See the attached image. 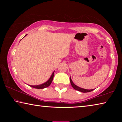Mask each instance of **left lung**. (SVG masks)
I'll list each match as a JSON object with an SVG mask.
<instances>
[{
    "label": "left lung",
    "instance_id": "8db88e82",
    "mask_svg": "<svg viewBox=\"0 0 122 122\" xmlns=\"http://www.w3.org/2000/svg\"><path fill=\"white\" fill-rule=\"evenodd\" d=\"M70 81H71V86H73V88L74 89L77 90L78 91H79V92H92V91L94 90V89H86L79 87V86H77L75 85V84L73 83V82L71 80V77H70Z\"/></svg>",
    "mask_w": 122,
    "mask_h": 122
}]
</instances>
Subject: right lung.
<instances>
[{
  "instance_id": "right-lung-1",
  "label": "right lung",
  "mask_w": 122,
  "mask_h": 122,
  "mask_svg": "<svg viewBox=\"0 0 122 122\" xmlns=\"http://www.w3.org/2000/svg\"><path fill=\"white\" fill-rule=\"evenodd\" d=\"M27 36V34L25 36ZM54 71H54L53 72V73L51 75V77H49V79L47 80V81L46 82H45V83H42V84H39V85H36V86H32V85H29V86H31V87H32V88H36V89H44V88H45L46 87H48V86H50V84H51V82H52V81H53Z\"/></svg>"
}]
</instances>
